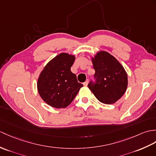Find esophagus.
<instances>
[{
  "mask_svg": "<svg viewBox=\"0 0 156 156\" xmlns=\"http://www.w3.org/2000/svg\"><path fill=\"white\" fill-rule=\"evenodd\" d=\"M88 80H86V82H84V83H83V84H84V86H86L87 85H88Z\"/></svg>",
  "mask_w": 156,
  "mask_h": 156,
  "instance_id": "esophagus-1",
  "label": "esophagus"
}]
</instances>
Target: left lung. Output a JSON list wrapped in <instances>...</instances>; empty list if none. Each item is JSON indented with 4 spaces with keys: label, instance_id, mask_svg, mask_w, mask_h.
Listing matches in <instances>:
<instances>
[{
    "label": "left lung",
    "instance_id": "left-lung-1",
    "mask_svg": "<svg viewBox=\"0 0 156 156\" xmlns=\"http://www.w3.org/2000/svg\"><path fill=\"white\" fill-rule=\"evenodd\" d=\"M94 81L88 86L100 102L114 104L124 95L128 86V76L121 64L105 51H101L92 58Z\"/></svg>",
    "mask_w": 156,
    "mask_h": 156
}]
</instances>
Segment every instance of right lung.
Wrapping results in <instances>:
<instances>
[{"mask_svg":"<svg viewBox=\"0 0 156 156\" xmlns=\"http://www.w3.org/2000/svg\"><path fill=\"white\" fill-rule=\"evenodd\" d=\"M74 60V56L61 53L50 60L40 74L37 84L38 93L52 107H67L83 86L70 70Z\"/></svg>","mask_w":156,"mask_h":156,"instance_id":"add662e5","label":"right lung"}]
</instances>
